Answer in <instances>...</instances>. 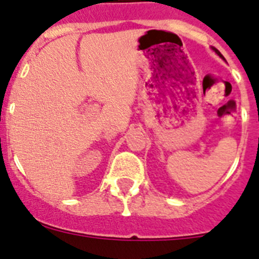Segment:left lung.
<instances>
[{
  "instance_id": "obj_1",
  "label": "left lung",
  "mask_w": 259,
  "mask_h": 259,
  "mask_svg": "<svg viewBox=\"0 0 259 259\" xmlns=\"http://www.w3.org/2000/svg\"><path fill=\"white\" fill-rule=\"evenodd\" d=\"M214 50H215V53H217V54H218L219 57H222V58H223V56H222V54H221V52H219V50H217V49H214Z\"/></svg>"
}]
</instances>
